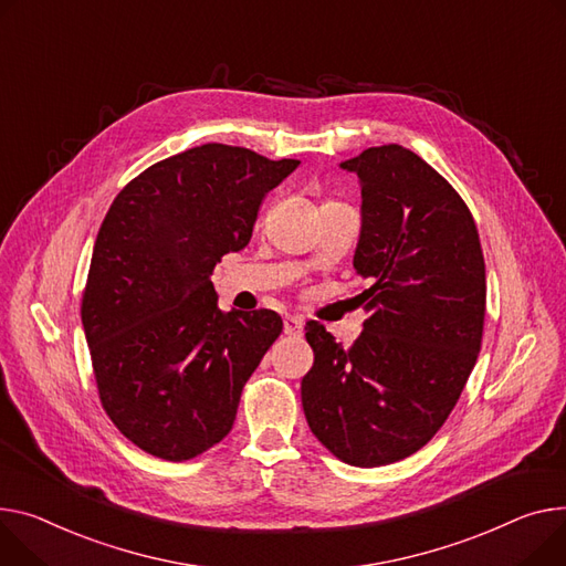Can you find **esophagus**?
Segmentation results:
<instances>
[{
	"mask_svg": "<svg viewBox=\"0 0 566 566\" xmlns=\"http://www.w3.org/2000/svg\"><path fill=\"white\" fill-rule=\"evenodd\" d=\"M303 327H305V321L300 316H286L284 318V334H289V336H300V334H303Z\"/></svg>",
	"mask_w": 566,
	"mask_h": 566,
	"instance_id": "1",
	"label": "esophagus"
}]
</instances>
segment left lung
I'll return each instance as SVG.
<instances>
[{"instance_id":"left-lung-1","label":"left lung","mask_w":566,"mask_h":566,"mask_svg":"<svg viewBox=\"0 0 566 566\" xmlns=\"http://www.w3.org/2000/svg\"><path fill=\"white\" fill-rule=\"evenodd\" d=\"M361 184L355 271L373 284L350 348L318 321L305 336L314 366L303 409L316 439L353 467L421 450L458 405L475 366L486 310L475 220L430 164L389 143L342 164Z\"/></svg>"}]
</instances>
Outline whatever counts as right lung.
<instances>
[{
    "label": "right lung",
    "instance_id": "obj_1",
    "mask_svg": "<svg viewBox=\"0 0 566 566\" xmlns=\"http://www.w3.org/2000/svg\"><path fill=\"white\" fill-rule=\"evenodd\" d=\"M297 164L207 143L149 166L108 207L82 323L99 402L145 453L186 462L230 434L284 325L273 310L220 312L209 277Z\"/></svg>",
    "mask_w": 566,
    "mask_h": 566
}]
</instances>
